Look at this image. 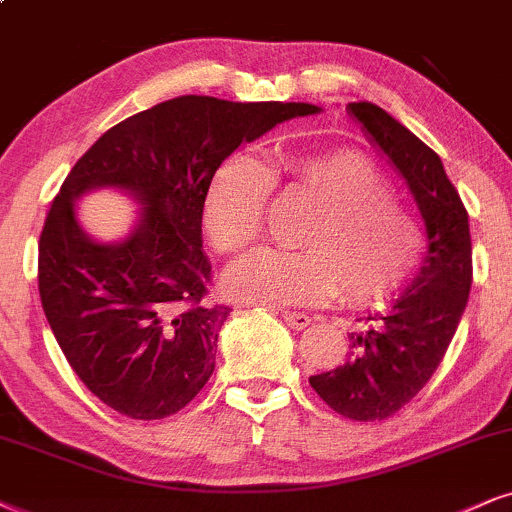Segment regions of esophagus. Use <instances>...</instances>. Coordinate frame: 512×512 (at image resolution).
Listing matches in <instances>:
<instances>
[{
	"label": "esophagus",
	"mask_w": 512,
	"mask_h": 512,
	"mask_svg": "<svg viewBox=\"0 0 512 512\" xmlns=\"http://www.w3.org/2000/svg\"><path fill=\"white\" fill-rule=\"evenodd\" d=\"M282 320L292 327V330H306L311 325V318L301 311H282Z\"/></svg>",
	"instance_id": "1"
}]
</instances>
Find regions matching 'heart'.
Wrapping results in <instances>:
<instances>
[{
    "label": "heart",
    "mask_w": 512,
    "mask_h": 512,
    "mask_svg": "<svg viewBox=\"0 0 512 512\" xmlns=\"http://www.w3.org/2000/svg\"><path fill=\"white\" fill-rule=\"evenodd\" d=\"M287 175L318 208L296 235L301 251L261 249L225 273L235 299L273 306L325 304L342 292L353 306L399 294L420 266V225L394 204V189L351 149L287 154L266 168L249 156L220 163L208 180L201 220L223 254H242L261 237L268 192Z\"/></svg>",
    "instance_id": "obj_1"
}]
</instances>
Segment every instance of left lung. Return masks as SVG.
I'll list each match as a JSON object with an SVG mask.
<instances>
[{
  "label": "left lung",
  "instance_id": "1",
  "mask_svg": "<svg viewBox=\"0 0 512 512\" xmlns=\"http://www.w3.org/2000/svg\"><path fill=\"white\" fill-rule=\"evenodd\" d=\"M346 111L406 180L427 235L413 282L387 313L368 315L363 330L349 334V361L308 380L339 415L372 422L406 406L439 368L468 306L472 242L468 211L439 156L380 106L353 102Z\"/></svg>",
  "mask_w": 512,
  "mask_h": 512
}]
</instances>
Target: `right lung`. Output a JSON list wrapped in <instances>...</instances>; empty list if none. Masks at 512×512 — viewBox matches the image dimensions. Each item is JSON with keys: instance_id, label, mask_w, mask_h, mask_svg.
Listing matches in <instances>:
<instances>
[{"instance_id": "right-lung-1", "label": "right lung", "mask_w": 512, "mask_h": 512, "mask_svg": "<svg viewBox=\"0 0 512 512\" xmlns=\"http://www.w3.org/2000/svg\"><path fill=\"white\" fill-rule=\"evenodd\" d=\"M320 111L185 94L113 125L75 163L44 220L37 282L63 356L99 401L161 420L204 389L232 311L206 301L208 180L242 142ZM94 188H121L138 204L141 218L118 243L79 225L74 204Z\"/></svg>"}]
</instances>
